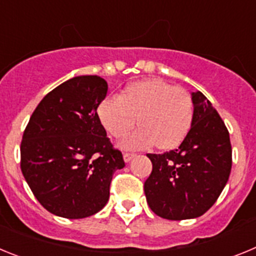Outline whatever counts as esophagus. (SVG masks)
I'll return each mask as SVG.
<instances>
[{"mask_svg": "<svg viewBox=\"0 0 256 256\" xmlns=\"http://www.w3.org/2000/svg\"><path fill=\"white\" fill-rule=\"evenodd\" d=\"M134 156H136V154H133V152H124L123 154V159H124V162H130V160L134 158Z\"/></svg>", "mask_w": 256, "mask_h": 256, "instance_id": "esophagus-1", "label": "esophagus"}]
</instances>
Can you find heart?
Returning a JSON list of instances; mask_svg holds the SVG:
<instances>
[{"instance_id": "b5f03b06", "label": "heart", "mask_w": 256, "mask_h": 256, "mask_svg": "<svg viewBox=\"0 0 256 256\" xmlns=\"http://www.w3.org/2000/svg\"><path fill=\"white\" fill-rule=\"evenodd\" d=\"M98 118L114 138H124L136 124L141 126L124 141V148H144L156 144L173 148L186 138L194 120V102L186 90L159 78L130 84L122 97H108L98 106Z\"/></svg>"}]
</instances>
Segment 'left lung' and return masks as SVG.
<instances>
[{"label":"left lung","mask_w":256,"mask_h":256,"mask_svg":"<svg viewBox=\"0 0 256 256\" xmlns=\"http://www.w3.org/2000/svg\"><path fill=\"white\" fill-rule=\"evenodd\" d=\"M194 120L177 150L148 154L152 172L144 195L156 216L169 220L201 216L230 178L232 148L224 122L200 91L192 92Z\"/></svg>","instance_id":"1"}]
</instances>
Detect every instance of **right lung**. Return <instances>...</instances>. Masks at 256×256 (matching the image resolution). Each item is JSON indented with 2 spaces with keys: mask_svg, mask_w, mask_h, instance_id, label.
<instances>
[{
  "mask_svg": "<svg viewBox=\"0 0 256 256\" xmlns=\"http://www.w3.org/2000/svg\"><path fill=\"white\" fill-rule=\"evenodd\" d=\"M108 83L79 76L38 104L22 134L20 166L40 204L58 216L87 218L110 196L112 174L126 166L97 115Z\"/></svg>",
  "mask_w": 256,
  "mask_h": 256,
  "instance_id": "obj_1",
  "label": "right lung"
}]
</instances>
